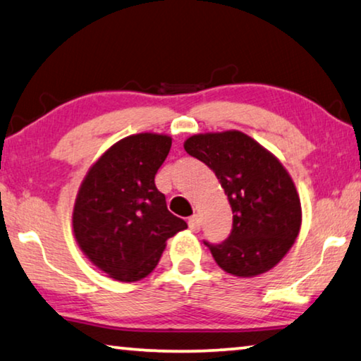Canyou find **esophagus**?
Here are the masks:
<instances>
[{
	"label": "esophagus",
	"instance_id": "1",
	"mask_svg": "<svg viewBox=\"0 0 361 361\" xmlns=\"http://www.w3.org/2000/svg\"><path fill=\"white\" fill-rule=\"evenodd\" d=\"M188 227H190L192 232H197V230L201 228V222H199V217L196 214L191 215V217L188 219Z\"/></svg>",
	"mask_w": 361,
	"mask_h": 361
}]
</instances>
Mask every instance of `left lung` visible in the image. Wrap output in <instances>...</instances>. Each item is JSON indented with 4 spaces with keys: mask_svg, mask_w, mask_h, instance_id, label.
Masks as SVG:
<instances>
[{
    "mask_svg": "<svg viewBox=\"0 0 361 361\" xmlns=\"http://www.w3.org/2000/svg\"><path fill=\"white\" fill-rule=\"evenodd\" d=\"M185 150L206 164L222 185L233 212L222 243L204 241L225 272L252 277L272 269L297 240L300 197L283 165L240 131L196 134Z\"/></svg>",
    "mask_w": 361,
    "mask_h": 361,
    "instance_id": "obj_1",
    "label": "left lung"
}]
</instances>
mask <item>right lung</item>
I'll return each mask as SVG.
<instances>
[{
	"label": "right lung",
	"mask_w": 361,
	"mask_h": 361,
	"mask_svg": "<svg viewBox=\"0 0 361 361\" xmlns=\"http://www.w3.org/2000/svg\"><path fill=\"white\" fill-rule=\"evenodd\" d=\"M171 137L141 133L106 150L79 188L73 228L79 248L120 282H136L154 271L165 241L188 225L166 209L155 186Z\"/></svg>",
	"instance_id": "1"
}]
</instances>
